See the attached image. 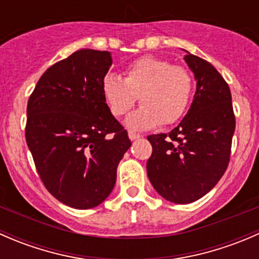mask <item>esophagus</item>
I'll return each instance as SVG.
<instances>
[{
	"instance_id": "1",
	"label": "esophagus",
	"mask_w": 259,
	"mask_h": 259,
	"mask_svg": "<svg viewBox=\"0 0 259 259\" xmlns=\"http://www.w3.org/2000/svg\"><path fill=\"white\" fill-rule=\"evenodd\" d=\"M127 135H129L130 140H137V139H140V138H142V135L137 134V133H134V132H129L127 133Z\"/></svg>"
}]
</instances>
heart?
Returning a JSON list of instances; mask_svg holds the SVG:
<instances>
[{
	"mask_svg": "<svg viewBox=\"0 0 259 259\" xmlns=\"http://www.w3.org/2000/svg\"><path fill=\"white\" fill-rule=\"evenodd\" d=\"M194 90L193 75L165 59L143 56L124 70V80L108 74L101 80V94L115 117L134 108L140 96L142 108L126 119L134 130H148L178 122L189 108Z\"/></svg>",
	"mask_w": 259,
	"mask_h": 259,
	"instance_id": "b5f03b06",
	"label": "heart"
}]
</instances>
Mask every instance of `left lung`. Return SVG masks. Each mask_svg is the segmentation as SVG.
<instances>
[{
	"mask_svg": "<svg viewBox=\"0 0 259 259\" xmlns=\"http://www.w3.org/2000/svg\"><path fill=\"white\" fill-rule=\"evenodd\" d=\"M197 91L184 119L169 134L149 135L146 171L166 200L187 204L215 187L231 159L236 116L228 83L210 62L188 52Z\"/></svg>",
	"mask_w": 259,
	"mask_h": 259,
	"instance_id": "1",
	"label": "left lung"
}]
</instances>
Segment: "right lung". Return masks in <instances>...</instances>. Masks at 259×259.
<instances>
[{"mask_svg":"<svg viewBox=\"0 0 259 259\" xmlns=\"http://www.w3.org/2000/svg\"><path fill=\"white\" fill-rule=\"evenodd\" d=\"M111 64L109 51L77 50L44 72L27 103L25 135L36 170L59 202L76 209L109 197L132 145L101 94Z\"/></svg>","mask_w":259,"mask_h":259,"instance_id":"right-lung-1","label":"right lung"}]
</instances>
